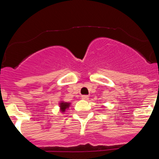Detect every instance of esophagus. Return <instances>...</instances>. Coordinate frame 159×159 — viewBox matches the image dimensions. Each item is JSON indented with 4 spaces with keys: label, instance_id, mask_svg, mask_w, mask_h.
Returning <instances> with one entry per match:
<instances>
[{
    "label": "esophagus",
    "instance_id": "esophagus-1",
    "mask_svg": "<svg viewBox=\"0 0 159 159\" xmlns=\"http://www.w3.org/2000/svg\"><path fill=\"white\" fill-rule=\"evenodd\" d=\"M81 98H82V99L87 100L89 98V96H87V95H83V96H81Z\"/></svg>",
    "mask_w": 159,
    "mask_h": 159
}]
</instances>
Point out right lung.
<instances>
[{
    "mask_svg": "<svg viewBox=\"0 0 159 159\" xmlns=\"http://www.w3.org/2000/svg\"><path fill=\"white\" fill-rule=\"evenodd\" d=\"M60 107H61V111L62 112H65V111L66 110L67 108H69V105H70V103L66 102H60Z\"/></svg>",
    "mask_w": 159,
    "mask_h": 159,
    "instance_id": "1",
    "label": "right lung"
}]
</instances>
